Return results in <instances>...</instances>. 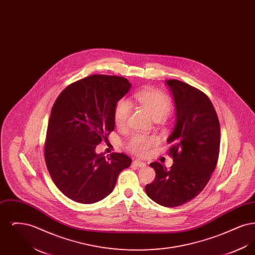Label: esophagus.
<instances>
[{
	"label": "esophagus",
	"mask_w": 255,
	"mask_h": 255,
	"mask_svg": "<svg viewBox=\"0 0 255 255\" xmlns=\"http://www.w3.org/2000/svg\"><path fill=\"white\" fill-rule=\"evenodd\" d=\"M133 165L136 166V167L142 168V167H145L146 163L143 161H140V160H134V161H133Z\"/></svg>",
	"instance_id": "34e87169"
}]
</instances>
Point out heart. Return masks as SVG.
I'll return each instance as SVG.
<instances>
[{
    "label": "heart",
    "instance_id": "heart-1",
    "mask_svg": "<svg viewBox=\"0 0 255 255\" xmlns=\"http://www.w3.org/2000/svg\"><path fill=\"white\" fill-rule=\"evenodd\" d=\"M134 99L138 102L154 121L164 119L172 109L169 97L155 89H145L134 95ZM132 112V104L126 99L118 102L114 111V122L119 129L127 126ZM158 142L156 136H146L142 134L133 135L128 143V148L138 156H144L153 146Z\"/></svg>",
    "mask_w": 255,
    "mask_h": 255
}]
</instances>
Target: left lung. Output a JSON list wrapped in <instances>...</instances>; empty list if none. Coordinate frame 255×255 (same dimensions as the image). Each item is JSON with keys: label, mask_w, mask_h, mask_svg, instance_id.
Wrapping results in <instances>:
<instances>
[{"label": "left lung", "mask_w": 255, "mask_h": 255, "mask_svg": "<svg viewBox=\"0 0 255 255\" xmlns=\"http://www.w3.org/2000/svg\"><path fill=\"white\" fill-rule=\"evenodd\" d=\"M176 107V122L167 142L173 165L159 162L150 166L155 181L147 184V196L158 205L182 206L199 194L216 167L220 150V123L206 95L179 80H166Z\"/></svg>", "instance_id": "left-lung-1"}]
</instances>
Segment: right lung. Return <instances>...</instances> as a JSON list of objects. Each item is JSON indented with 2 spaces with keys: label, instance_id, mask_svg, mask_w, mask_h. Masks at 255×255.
Segmentation results:
<instances>
[{
  "label": "right lung",
  "instance_id": "1",
  "mask_svg": "<svg viewBox=\"0 0 255 255\" xmlns=\"http://www.w3.org/2000/svg\"><path fill=\"white\" fill-rule=\"evenodd\" d=\"M123 77L96 74L68 86L49 117L45 159L61 192L80 204H95L114 190L132 159L122 153L105 157L96 147L115 129L114 111L131 89Z\"/></svg>",
  "mask_w": 255,
  "mask_h": 255
}]
</instances>
